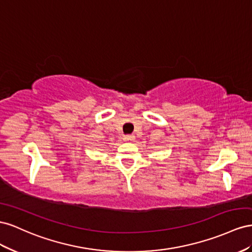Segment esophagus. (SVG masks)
<instances>
[{
    "instance_id": "34e87169",
    "label": "esophagus",
    "mask_w": 252,
    "mask_h": 252,
    "mask_svg": "<svg viewBox=\"0 0 252 252\" xmlns=\"http://www.w3.org/2000/svg\"><path fill=\"white\" fill-rule=\"evenodd\" d=\"M124 139L125 140H127V141H133L134 139H135V136L134 135H126V136H124Z\"/></svg>"
}]
</instances>
